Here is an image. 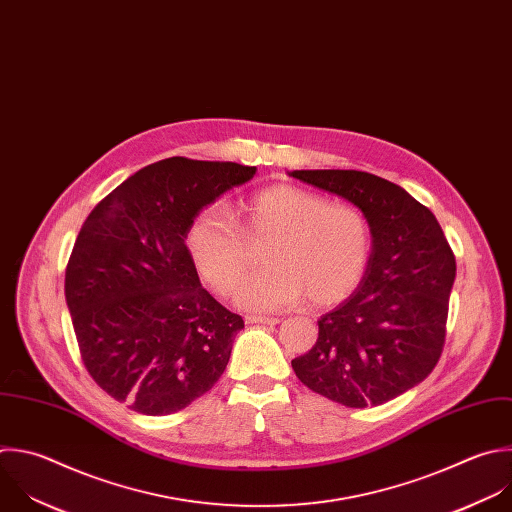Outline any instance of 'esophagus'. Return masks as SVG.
<instances>
[{
	"instance_id": "obj_1",
	"label": "esophagus",
	"mask_w": 512,
	"mask_h": 512,
	"mask_svg": "<svg viewBox=\"0 0 512 512\" xmlns=\"http://www.w3.org/2000/svg\"><path fill=\"white\" fill-rule=\"evenodd\" d=\"M247 323H263V325H275L279 323L277 317H265V315H249Z\"/></svg>"
}]
</instances>
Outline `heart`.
<instances>
[{
	"mask_svg": "<svg viewBox=\"0 0 512 512\" xmlns=\"http://www.w3.org/2000/svg\"><path fill=\"white\" fill-rule=\"evenodd\" d=\"M241 229L231 213L213 205L189 225V257L219 295H231L251 267L253 247L263 249L265 269L237 289V303L273 311L307 297L313 307L346 299L364 279L372 257V227L362 209L331 203L295 187H267L239 207Z\"/></svg>",
	"mask_w": 512,
	"mask_h": 512,
	"instance_id": "obj_1",
	"label": "heart"
}]
</instances>
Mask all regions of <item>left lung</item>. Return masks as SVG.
I'll return each instance as SVG.
<instances>
[{"label": "left lung", "instance_id": "1", "mask_svg": "<svg viewBox=\"0 0 512 512\" xmlns=\"http://www.w3.org/2000/svg\"><path fill=\"white\" fill-rule=\"evenodd\" d=\"M293 179L364 211L374 249L354 295L317 321L315 346L291 362L315 394L348 408L380 406L420 384L446 337L454 253L428 207L362 170H293Z\"/></svg>", "mask_w": 512, "mask_h": 512}]
</instances>
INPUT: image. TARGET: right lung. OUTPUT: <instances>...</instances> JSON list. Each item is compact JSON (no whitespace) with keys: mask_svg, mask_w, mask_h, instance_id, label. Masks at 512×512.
Listing matches in <instances>:
<instances>
[{"mask_svg":"<svg viewBox=\"0 0 512 512\" xmlns=\"http://www.w3.org/2000/svg\"><path fill=\"white\" fill-rule=\"evenodd\" d=\"M255 170L164 158L86 217L66 265V303L84 368L130 410L179 412L223 376L245 323L203 289L185 235L203 207Z\"/></svg>","mask_w":512,"mask_h":512,"instance_id":"obj_1","label":"right lung"}]
</instances>
